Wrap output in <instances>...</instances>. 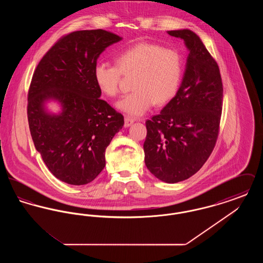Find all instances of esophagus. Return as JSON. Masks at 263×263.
I'll return each instance as SVG.
<instances>
[{"label":"esophagus","mask_w":263,"mask_h":263,"mask_svg":"<svg viewBox=\"0 0 263 263\" xmlns=\"http://www.w3.org/2000/svg\"><path fill=\"white\" fill-rule=\"evenodd\" d=\"M135 121H136V119H134V118H132V117H130V116H127V115H126L124 126H125V127H129V126L132 125Z\"/></svg>","instance_id":"obj_1"}]
</instances>
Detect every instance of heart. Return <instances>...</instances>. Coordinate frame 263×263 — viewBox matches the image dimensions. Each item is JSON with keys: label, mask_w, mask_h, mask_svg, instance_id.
Returning a JSON list of instances; mask_svg holds the SVG:
<instances>
[{"label": "heart", "mask_w": 263, "mask_h": 263, "mask_svg": "<svg viewBox=\"0 0 263 263\" xmlns=\"http://www.w3.org/2000/svg\"><path fill=\"white\" fill-rule=\"evenodd\" d=\"M116 64L98 63L93 77L104 95L116 97L120 91L122 74L138 73L133 86L135 91L125 95L116 103L119 110L141 116L155 103L163 105L175 98L182 74L181 58L176 51L140 42L121 51Z\"/></svg>", "instance_id": "b5f03b06"}]
</instances>
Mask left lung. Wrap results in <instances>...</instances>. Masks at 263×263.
<instances>
[{
  "mask_svg": "<svg viewBox=\"0 0 263 263\" xmlns=\"http://www.w3.org/2000/svg\"><path fill=\"white\" fill-rule=\"evenodd\" d=\"M188 50L183 78L175 98L146 121L145 163L158 179L176 183L196 174L215 147L223 105L218 64L190 29L170 30Z\"/></svg>",
  "mask_w": 263,
  "mask_h": 263,
  "instance_id": "8db88e82",
  "label": "left lung"
}]
</instances>
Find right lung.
<instances>
[{
  "instance_id": "right-lung-1",
  "label": "right lung",
  "mask_w": 263,
  "mask_h": 263,
  "mask_svg": "<svg viewBox=\"0 0 263 263\" xmlns=\"http://www.w3.org/2000/svg\"><path fill=\"white\" fill-rule=\"evenodd\" d=\"M122 37L103 29L61 38L36 67L27 118L34 146L52 175L72 185L91 182L105 166V150L124 117L100 100L93 70L100 54ZM56 103L57 112L49 103Z\"/></svg>"
}]
</instances>
